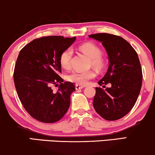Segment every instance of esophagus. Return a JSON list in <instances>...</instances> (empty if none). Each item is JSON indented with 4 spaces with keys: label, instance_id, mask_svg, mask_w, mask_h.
Segmentation results:
<instances>
[{
    "label": "esophagus",
    "instance_id": "esophagus-1",
    "mask_svg": "<svg viewBox=\"0 0 155 155\" xmlns=\"http://www.w3.org/2000/svg\"><path fill=\"white\" fill-rule=\"evenodd\" d=\"M84 88V86L83 85H78V84H76L75 85V88L78 90V89H82Z\"/></svg>",
    "mask_w": 155,
    "mask_h": 155
}]
</instances>
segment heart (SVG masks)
I'll return each mask as SVG.
<instances>
[{"label":"heart","mask_w":155,"mask_h":155,"mask_svg":"<svg viewBox=\"0 0 155 155\" xmlns=\"http://www.w3.org/2000/svg\"><path fill=\"white\" fill-rule=\"evenodd\" d=\"M80 50L84 53L91 59V64L97 70H101L104 66V60L101 56V50L98 45L92 43H86L79 47ZM73 55V49L69 47L63 51L59 57L61 66L65 70H69L71 67V60ZM96 74L93 70L85 72H72L67 75V79L69 81L78 85L86 84L90 80L95 78Z\"/></svg>","instance_id":"b5f03b06"}]
</instances>
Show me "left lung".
Here are the masks:
<instances>
[{
    "label": "left lung",
    "mask_w": 155,
    "mask_h": 155,
    "mask_svg": "<svg viewBox=\"0 0 155 155\" xmlns=\"http://www.w3.org/2000/svg\"><path fill=\"white\" fill-rule=\"evenodd\" d=\"M89 37L102 43L109 56L108 70L98 82L93 105L96 112L109 121L117 120L132 110L142 84L139 56L131 45L120 36L96 33ZM110 84V88L105 85Z\"/></svg>",
    "instance_id": "1"
}]
</instances>
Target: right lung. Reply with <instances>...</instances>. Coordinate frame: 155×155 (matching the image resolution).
<instances>
[{"instance_id":"right-lung-1","label":"right lung","mask_w":155,"mask_h":155,"mask_svg":"<svg viewBox=\"0 0 155 155\" xmlns=\"http://www.w3.org/2000/svg\"><path fill=\"white\" fill-rule=\"evenodd\" d=\"M75 39L44 36L33 40L20 51L14 67V85L24 108L38 121L56 123L70 107V95L75 85L64 82L59 76V57ZM58 83V91L54 92L51 85Z\"/></svg>"}]
</instances>
